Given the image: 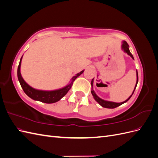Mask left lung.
<instances>
[{
	"label": "left lung",
	"mask_w": 158,
	"mask_h": 158,
	"mask_svg": "<svg viewBox=\"0 0 158 158\" xmlns=\"http://www.w3.org/2000/svg\"><path fill=\"white\" fill-rule=\"evenodd\" d=\"M121 49L123 50V51L126 52V53H127L129 56H131V58L132 59H134V57L132 56V55L131 54V52H130V50H129V45H128L127 43L125 41H123L122 42V45H121ZM138 72L136 70V85H135V89H134V91L133 92L132 94V95H131L130 97H129L127 100H125V102H123L121 103H115V102H109V101H106V100H104V99H102V98H100L99 97H98L97 94H95V92H94V78L92 79V82H91V85H92V94L93 95V97L94 98V99L96 101L100 106H101L102 107H105V108H108V109H114L115 107H117L118 106H120L121 105L123 104L126 103L127 101H128L129 99H130L131 98V96L132 95V94H134V92H135V90L136 88V85H137V84H138Z\"/></svg>",
	"instance_id": "left-lung-1"
}]
</instances>
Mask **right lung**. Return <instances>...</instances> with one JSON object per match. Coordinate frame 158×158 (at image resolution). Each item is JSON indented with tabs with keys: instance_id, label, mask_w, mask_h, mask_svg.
<instances>
[{
	"instance_id": "right-lung-1",
	"label": "right lung",
	"mask_w": 158,
	"mask_h": 158,
	"mask_svg": "<svg viewBox=\"0 0 158 158\" xmlns=\"http://www.w3.org/2000/svg\"><path fill=\"white\" fill-rule=\"evenodd\" d=\"M22 56L20 59V63H19L18 67V78L21 86L23 90V92L27 95L33 100L35 101H39L41 102H44L45 103H53L56 102H59V100L63 98L64 95L68 93L69 89L71 88L72 85L73 84L74 81L80 75L84 73V70L80 72L79 73L76 74V76H74L71 78L70 82L68 85H66L64 88L60 89L51 90V91H45V90H40L36 89L31 87L30 85H28L25 80L23 79L22 76L20 73V66H21V62L22 59Z\"/></svg>"
}]
</instances>
